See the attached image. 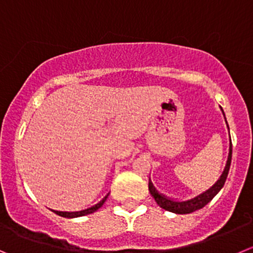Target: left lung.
<instances>
[{
  "label": "left lung",
  "instance_id": "1",
  "mask_svg": "<svg viewBox=\"0 0 253 253\" xmlns=\"http://www.w3.org/2000/svg\"><path fill=\"white\" fill-rule=\"evenodd\" d=\"M231 158H232V143H230V153H228L227 163H226L225 170L222 171V175L220 176V179H218L210 189L206 190L203 194L197 195L194 199H190V200L186 201L170 200V199L165 197L164 195L159 194L150 181H149V191H150L151 196L154 197V200L156 201V204H158L160 208L164 209V210L170 211V212L181 213L182 215V213H191L196 210H200V209H203L204 206L208 205V204L212 200L213 197H215V195L217 194V192L222 189L223 185H225V181L226 179H227L228 175V170H230Z\"/></svg>",
  "mask_w": 253,
  "mask_h": 253
}]
</instances>
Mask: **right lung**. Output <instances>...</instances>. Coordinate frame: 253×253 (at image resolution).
<instances>
[{
	"instance_id": "1",
	"label": "right lung",
	"mask_w": 253,
	"mask_h": 253,
	"mask_svg": "<svg viewBox=\"0 0 253 253\" xmlns=\"http://www.w3.org/2000/svg\"><path fill=\"white\" fill-rule=\"evenodd\" d=\"M109 195V194H108ZM107 196L103 199L100 203H98L97 205L92 206V208L86 209V210H82V211H76V212H63V211H54V213H57V215L62 216V217H68V218H73V217H79V216H84V215H89V213L94 212V211H97L98 209H100L103 206V204L105 203V200H107Z\"/></svg>"
}]
</instances>
